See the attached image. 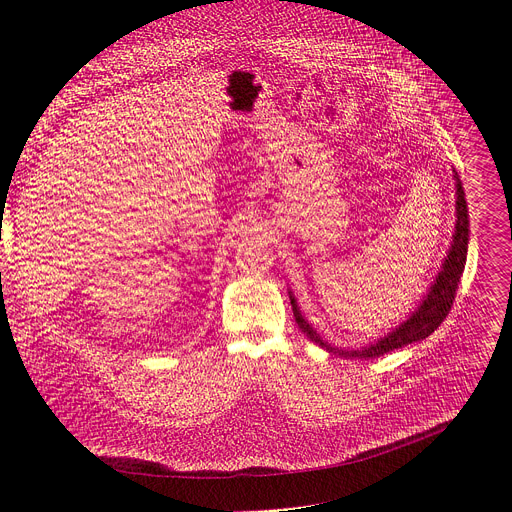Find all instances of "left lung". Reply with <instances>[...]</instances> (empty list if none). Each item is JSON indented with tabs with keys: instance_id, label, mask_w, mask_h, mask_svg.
Instances as JSON below:
<instances>
[{
	"instance_id": "left-lung-1",
	"label": "left lung",
	"mask_w": 512,
	"mask_h": 512,
	"mask_svg": "<svg viewBox=\"0 0 512 512\" xmlns=\"http://www.w3.org/2000/svg\"><path fill=\"white\" fill-rule=\"evenodd\" d=\"M456 178V224H454V236H452V247L448 251V257L442 265V272L438 274L436 282L429 288L427 297L423 299V303L417 307V311L400 324L394 332H390L388 336L380 338L375 344L361 348V351H338L332 344L321 340V336L307 324L303 319L297 301L290 294V305H292V313L297 324L301 328L303 334H307V338H311L315 344L324 346L326 351L330 353H338L344 357H359V359H373V357H382L394 348H402L411 342L423 340L434 330H438V326L446 319L452 301L456 297V288H459L463 270H465V261H467V242H469V211H467V201H465V191L463 184L459 180V174H454Z\"/></svg>"
}]
</instances>
